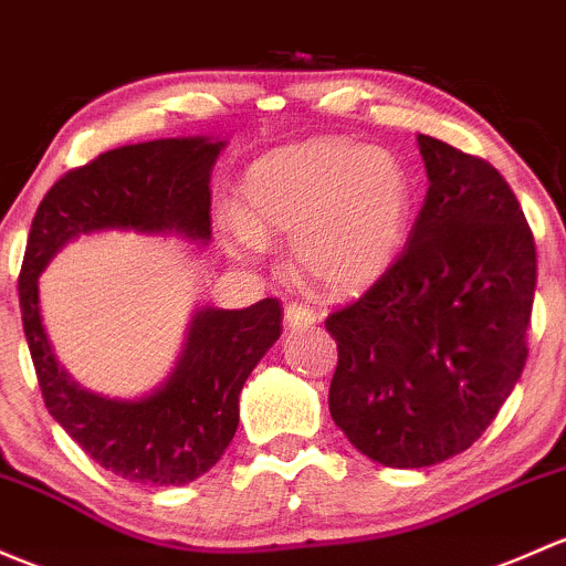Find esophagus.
<instances>
[{
	"label": "esophagus",
	"instance_id": "obj_1",
	"mask_svg": "<svg viewBox=\"0 0 566 566\" xmlns=\"http://www.w3.org/2000/svg\"><path fill=\"white\" fill-rule=\"evenodd\" d=\"M317 312L308 306H303V303H290L287 308H284V323H287L290 331H303V328H312L314 323H317Z\"/></svg>",
	"mask_w": 566,
	"mask_h": 566
}]
</instances>
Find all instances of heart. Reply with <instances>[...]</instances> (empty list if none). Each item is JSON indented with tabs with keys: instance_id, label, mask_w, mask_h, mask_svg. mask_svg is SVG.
Returning a JSON list of instances; mask_svg holds the SVG:
<instances>
[{
	"instance_id": "obj_1",
	"label": "heart",
	"mask_w": 566,
	"mask_h": 566,
	"mask_svg": "<svg viewBox=\"0 0 566 566\" xmlns=\"http://www.w3.org/2000/svg\"><path fill=\"white\" fill-rule=\"evenodd\" d=\"M412 222V178L396 154L349 140H308L260 159L243 208L217 213L222 247L258 263L293 235L298 271L328 293H358L396 263Z\"/></svg>"
}]
</instances>
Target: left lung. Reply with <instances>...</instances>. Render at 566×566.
Segmentation results:
<instances>
[{
  "label": "left lung",
  "mask_w": 566,
  "mask_h": 566,
  "mask_svg": "<svg viewBox=\"0 0 566 566\" xmlns=\"http://www.w3.org/2000/svg\"><path fill=\"white\" fill-rule=\"evenodd\" d=\"M428 192L407 249L325 319L338 347L333 423L371 461L423 469L491 426L526 366L537 249L485 159L418 135Z\"/></svg>",
  "instance_id": "8db88e82"
}]
</instances>
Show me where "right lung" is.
I'll return each instance as SVG.
<instances>
[{"mask_svg": "<svg viewBox=\"0 0 566 566\" xmlns=\"http://www.w3.org/2000/svg\"><path fill=\"white\" fill-rule=\"evenodd\" d=\"M224 146L195 135L99 154L48 189L29 230L18 298L45 407L99 467L129 483L187 485L224 455L243 382L282 336V306L263 298L247 308H198L170 377L140 398H111L81 388L59 366L38 279L64 243L103 230L211 241L208 184Z\"/></svg>", "mask_w": 566, "mask_h": 566, "instance_id": "1", "label": "right lung"}]
</instances>
